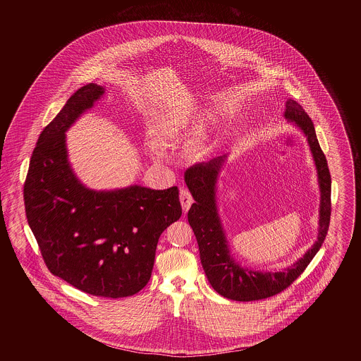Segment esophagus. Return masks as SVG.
Wrapping results in <instances>:
<instances>
[{
    "label": "esophagus",
    "mask_w": 361,
    "mask_h": 361,
    "mask_svg": "<svg viewBox=\"0 0 361 361\" xmlns=\"http://www.w3.org/2000/svg\"><path fill=\"white\" fill-rule=\"evenodd\" d=\"M180 202H181L183 210L188 212L189 208H190V205L193 204V197H192L189 190H186V189H181L180 190Z\"/></svg>",
    "instance_id": "obj_1"
}]
</instances>
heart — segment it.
I'll return each instance as SVG.
<instances>
[{
	"mask_svg": "<svg viewBox=\"0 0 361 361\" xmlns=\"http://www.w3.org/2000/svg\"><path fill=\"white\" fill-rule=\"evenodd\" d=\"M200 118L192 115L189 111H181V109H173L169 112H165L161 115L153 126V135L159 142H173L180 139L185 135V131L197 123ZM151 151L156 157H163L161 149L153 144Z\"/></svg>",
	"mask_w": 361,
	"mask_h": 361,
	"instance_id": "obj_1",
	"label": "heart"
}]
</instances>
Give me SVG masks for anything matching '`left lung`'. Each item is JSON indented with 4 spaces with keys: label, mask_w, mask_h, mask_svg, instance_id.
<instances>
[{
    "label": "left lung",
    "mask_w": 361,
    "mask_h": 361,
    "mask_svg": "<svg viewBox=\"0 0 361 361\" xmlns=\"http://www.w3.org/2000/svg\"><path fill=\"white\" fill-rule=\"evenodd\" d=\"M284 116L288 121H295L296 126L305 132L317 165L320 186L317 240L291 267L276 273L252 271L240 267L230 255L216 205L217 177L226 156H219L209 163L193 165L186 169L184 175L186 185L196 201L188 212V221L196 235L204 271L209 283L219 295L231 300L252 302L282 293L306 270L327 235L331 219V175L327 159L317 142L314 123L300 104L291 99L287 100Z\"/></svg>",
    "instance_id": "left-lung-1"
}]
</instances>
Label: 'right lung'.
<instances>
[{"instance_id": "right-lung-1", "label": "right lung", "mask_w": 361, "mask_h": 361, "mask_svg": "<svg viewBox=\"0 0 361 361\" xmlns=\"http://www.w3.org/2000/svg\"><path fill=\"white\" fill-rule=\"evenodd\" d=\"M103 94L95 83L79 88L44 127L30 159L23 200L50 273L90 295L116 299L148 283L159 238L183 209L177 186L97 192L80 184L67 160L65 132Z\"/></svg>"}]
</instances>
